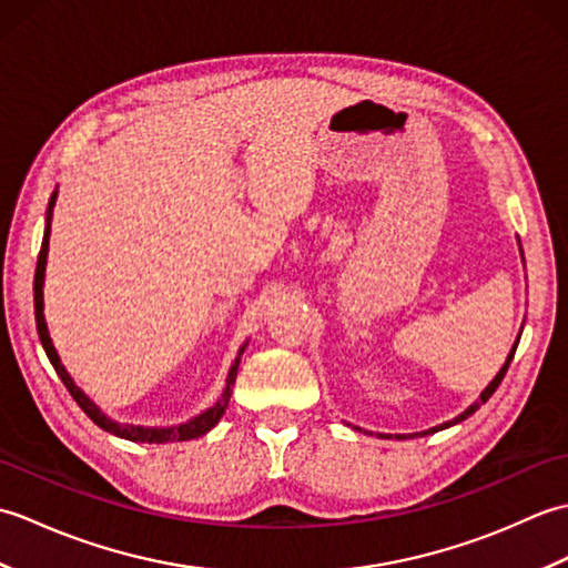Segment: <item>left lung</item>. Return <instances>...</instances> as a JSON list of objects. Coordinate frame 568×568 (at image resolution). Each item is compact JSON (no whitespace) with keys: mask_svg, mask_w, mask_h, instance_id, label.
Instances as JSON below:
<instances>
[{"mask_svg":"<svg viewBox=\"0 0 568 568\" xmlns=\"http://www.w3.org/2000/svg\"><path fill=\"white\" fill-rule=\"evenodd\" d=\"M515 348H517V344L513 346V352H510L508 361H505V366L500 368V373H498V376L490 381V385H488V388H486L484 393H480V397H478V400H476L474 405H470V407L466 409V413H462V415H458V417H456V419H452V422H446V425H442V427H434V429H427V432H422V434H429V432H439V429H444V427H452V425H456V422H462V419H466L468 415H474V413H476V409H478L480 405H484V403L488 400V397H490L493 393H496V388H498V385H500V381L505 378V373H508V366H510V361H513V356H515ZM397 439H400V437H397Z\"/></svg>","mask_w":568,"mask_h":568,"instance_id":"1","label":"left lung"}]
</instances>
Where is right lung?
<instances>
[{
	"mask_svg": "<svg viewBox=\"0 0 568 568\" xmlns=\"http://www.w3.org/2000/svg\"><path fill=\"white\" fill-rule=\"evenodd\" d=\"M55 197H58V190L51 195V202H48V212H45V234H43V244H41V251H39V263H36V277H33V310H36V329H39V339L45 348V356L48 361H51L55 373L60 376V381H63V385L68 388V393L72 395V400H75L82 413L88 415L94 425L102 427L104 432L110 434H116V437L122 439H129V442H149V444H165V442H185V439H195V437H202V434H207L216 422H220V417L224 415V409L229 405V397H232V390H234V381H236V371H239V361H241V354H244V346H241V352L234 361L232 371H229V378H226V388L222 393L220 400H216V405H212L210 409H204L202 415H197L195 419L185 422V425L180 427H165V429H153V427H134V425H119V422H112L106 415L100 413V407L94 405L88 395H84L75 383H72V378L68 376V371L63 368V364H60V358L55 354V348L51 344V336H48V329H45V320H43V273H45V256H48V236H51V216H53V204H55Z\"/></svg>",
	"mask_w": 568,
	"mask_h": 568,
	"instance_id": "1",
	"label": "right lung"
}]
</instances>
